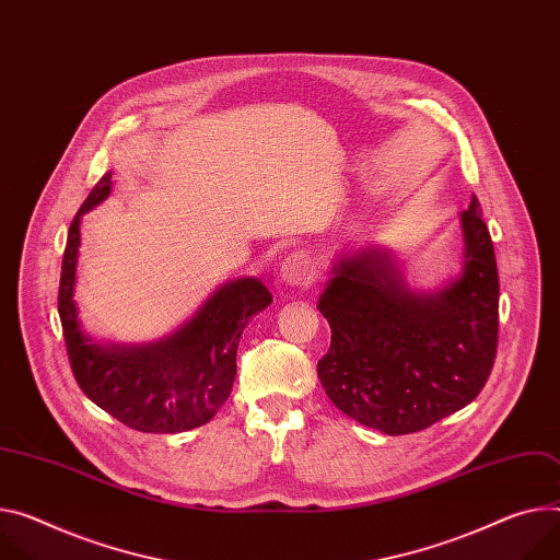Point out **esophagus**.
<instances>
[{
    "mask_svg": "<svg viewBox=\"0 0 560 560\" xmlns=\"http://www.w3.org/2000/svg\"><path fill=\"white\" fill-rule=\"evenodd\" d=\"M279 275L288 285H311L315 281V261L306 252H292L281 261Z\"/></svg>",
    "mask_w": 560,
    "mask_h": 560,
    "instance_id": "34e87169",
    "label": "esophagus"
}]
</instances>
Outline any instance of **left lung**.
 <instances>
[{
	"label": "left lung",
	"instance_id": "left-lung-1",
	"mask_svg": "<svg viewBox=\"0 0 560 560\" xmlns=\"http://www.w3.org/2000/svg\"><path fill=\"white\" fill-rule=\"evenodd\" d=\"M465 268L438 294L404 285L388 254L335 266L319 299L330 348L317 364L339 411L386 435L424 431L474 401L498 348V268L482 210L463 212Z\"/></svg>",
	"mask_w": 560,
	"mask_h": 560
}]
</instances>
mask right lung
<instances>
[{
	"label": "right lung",
	"instance_id": "add662e5",
	"mask_svg": "<svg viewBox=\"0 0 560 560\" xmlns=\"http://www.w3.org/2000/svg\"><path fill=\"white\" fill-rule=\"evenodd\" d=\"M112 191V172L97 180L69 228L58 311L69 364L82 393L118 422L142 433H180L214 418L232 393L236 348L252 315L272 294L257 279L230 281L172 337L140 348L100 346L80 330L73 303L80 217Z\"/></svg>",
	"mask_w": 560,
	"mask_h": 560
}]
</instances>
